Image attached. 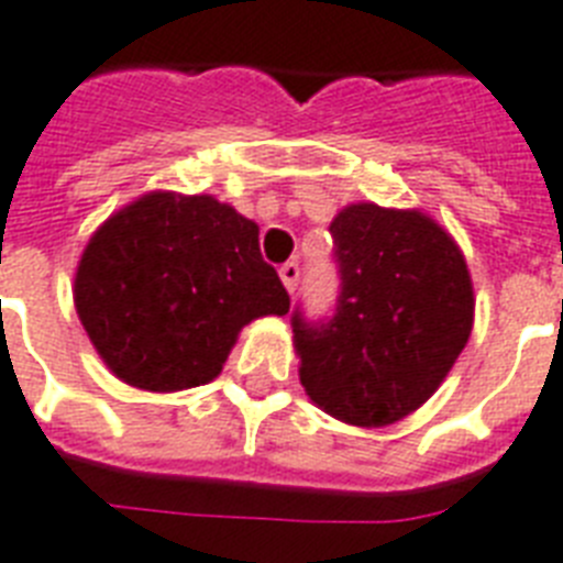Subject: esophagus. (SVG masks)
<instances>
[{"mask_svg": "<svg viewBox=\"0 0 563 563\" xmlns=\"http://www.w3.org/2000/svg\"><path fill=\"white\" fill-rule=\"evenodd\" d=\"M278 276H282V285L287 287V294H296V287H299V276H302V269L296 261H287L278 267Z\"/></svg>", "mask_w": 563, "mask_h": 563, "instance_id": "obj_1", "label": "esophagus"}]
</instances>
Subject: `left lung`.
<instances>
[{"instance_id": "left-lung-1", "label": "left lung", "mask_w": 563, "mask_h": 563, "mask_svg": "<svg viewBox=\"0 0 563 563\" xmlns=\"http://www.w3.org/2000/svg\"><path fill=\"white\" fill-rule=\"evenodd\" d=\"M343 290L336 313H294L299 380L322 412L386 427L442 386L474 328V282L460 244L421 209L352 203L331 220Z\"/></svg>"}]
</instances>
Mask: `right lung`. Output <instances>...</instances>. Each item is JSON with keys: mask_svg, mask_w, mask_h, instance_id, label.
<instances>
[{"mask_svg": "<svg viewBox=\"0 0 563 563\" xmlns=\"http://www.w3.org/2000/svg\"><path fill=\"white\" fill-rule=\"evenodd\" d=\"M71 296L103 366L145 393L209 384L241 328L290 310L261 258L258 223L218 197L177 191L112 211L80 255Z\"/></svg>", "mask_w": 563, "mask_h": 563, "instance_id": "1", "label": "right lung"}]
</instances>
